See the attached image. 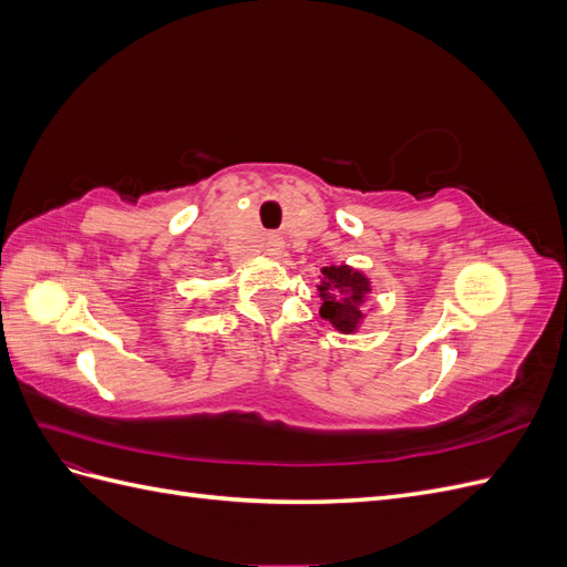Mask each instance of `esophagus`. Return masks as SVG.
Masks as SVG:
<instances>
[{
    "label": "esophagus",
    "instance_id": "34e87169",
    "mask_svg": "<svg viewBox=\"0 0 567 567\" xmlns=\"http://www.w3.org/2000/svg\"><path fill=\"white\" fill-rule=\"evenodd\" d=\"M284 252V241L279 236H269L267 238V255L271 257H279Z\"/></svg>",
    "mask_w": 567,
    "mask_h": 567
}]
</instances>
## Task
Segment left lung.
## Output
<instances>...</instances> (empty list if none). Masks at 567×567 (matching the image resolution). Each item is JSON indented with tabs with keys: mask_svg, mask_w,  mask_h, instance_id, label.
I'll return each instance as SVG.
<instances>
[{
	"mask_svg": "<svg viewBox=\"0 0 567 567\" xmlns=\"http://www.w3.org/2000/svg\"><path fill=\"white\" fill-rule=\"evenodd\" d=\"M317 293L321 298V319L329 321L338 333L352 336L359 331L367 317L364 305L371 298V279L362 269L346 262L321 267Z\"/></svg>",
	"mask_w": 567,
	"mask_h": 567,
	"instance_id": "8db88e82",
	"label": "left lung"
}]
</instances>
